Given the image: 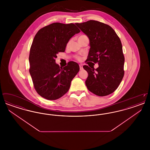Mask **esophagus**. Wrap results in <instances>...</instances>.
<instances>
[{"mask_svg": "<svg viewBox=\"0 0 150 150\" xmlns=\"http://www.w3.org/2000/svg\"><path fill=\"white\" fill-rule=\"evenodd\" d=\"M79 67H80V70H81L83 69V65L81 64H79Z\"/></svg>", "mask_w": 150, "mask_h": 150, "instance_id": "34e87169", "label": "esophagus"}]
</instances>
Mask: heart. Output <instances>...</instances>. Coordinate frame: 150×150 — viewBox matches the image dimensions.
I'll return each mask as SVG.
<instances>
[{
	"instance_id": "heart-1",
	"label": "heart",
	"mask_w": 150,
	"mask_h": 150,
	"mask_svg": "<svg viewBox=\"0 0 150 150\" xmlns=\"http://www.w3.org/2000/svg\"><path fill=\"white\" fill-rule=\"evenodd\" d=\"M84 36H86V35H83L80 36L79 37L78 39H80V38H83V37H84ZM69 44V43L67 44V45ZM75 58H76V59H77V60H78V61H80V60H81V58L80 57V56H76L75 57Z\"/></svg>"
}]
</instances>
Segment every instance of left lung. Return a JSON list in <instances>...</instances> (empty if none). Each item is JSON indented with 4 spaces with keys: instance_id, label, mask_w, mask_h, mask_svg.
I'll return each mask as SVG.
<instances>
[{
    "instance_id": "left-lung-1",
    "label": "left lung",
    "mask_w": 150,
    "mask_h": 150,
    "mask_svg": "<svg viewBox=\"0 0 150 150\" xmlns=\"http://www.w3.org/2000/svg\"><path fill=\"white\" fill-rule=\"evenodd\" d=\"M75 24L89 39L87 61L99 65L96 69L83 66L88 73L86 81L88 89L101 97L113 93L124 75L125 58L119 37L110 26L100 22L90 20Z\"/></svg>"
}]
</instances>
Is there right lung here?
Here are the masks:
<instances>
[{
    "mask_svg": "<svg viewBox=\"0 0 150 150\" xmlns=\"http://www.w3.org/2000/svg\"><path fill=\"white\" fill-rule=\"evenodd\" d=\"M80 32L74 23L55 22L36 34L30 51L29 72L34 88L41 97L57 100L69 90L79 66L70 61L65 67H59L56 64V58L58 53L64 52L72 36Z\"/></svg>",
    "mask_w": 150,
    "mask_h": 150,
    "instance_id": "1",
    "label": "right lung"
}]
</instances>
